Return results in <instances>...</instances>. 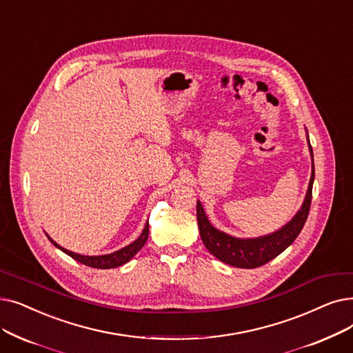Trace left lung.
I'll use <instances>...</instances> for the list:
<instances>
[{"label": "left lung", "mask_w": 353, "mask_h": 353, "mask_svg": "<svg viewBox=\"0 0 353 353\" xmlns=\"http://www.w3.org/2000/svg\"><path fill=\"white\" fill-rule=\"evenodd\" d=\"M307 143H309V151L312 156V176L309 181L307 193H305L303 205L297 210L293 219L287 222L283 228H280L279 231L264 236H258V238L232 236L226 232L219 231V229H216L209 222L201 201H197L196 214H197L199 232H201L203 245L213 256H216L219 261L236 268H256L271 261V259L280 255L284 250H287L290 245L294 242V239L301 232L305 219L309 216L310 203H312V189H313V181H314V161H313V150L309 141V134H307Z\"/></svg>", "instance_id": "1"}]
</instances>
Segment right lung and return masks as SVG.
Returning a JSON list of instances; mask_svg holds the SVG:
<instances>
[{
	"label": "right lung",
	"instance_id": "1",
	"mask_svg": "<svg viewBox=\"0 0 353 353\" xmlns=\"http://www.w3.org/2000/svg\"><path fill=\"white\" fill-rule=\"evenodd\" d=\"M48 235V234H46ZM48 238L50 239V242L54 245L56 248H59L60 251H63L65 254H68L69 256H72L73 259H76V261L81 263V264H85L88 267H92V268H101V270H110V268H117L119 265H124L125 263H128L130 259L139 252L143 247L144 243L147 242L148 239V222H145V226L143 229L141 235L137 238L134 242H131L130 245H127V247L121 248L115 252H111V254H105V255H82V254H76V252H72L63 247H60L59 243H56L49 235Z\"/></svg>",
	"mask_w": 353,
	"mask_h": 353
}]
</instances>
